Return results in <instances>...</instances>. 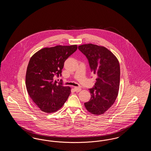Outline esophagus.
I'll return each instance as SVG.
<instances>
[{
  "instance_id": "esophagus-1",
  "label": "esophagus",
  "mask_w": 151,
  "mask_h": 151,
  "mask_svg": "<svg viewBox=\"0 0 151 151\" xmlns=\"http://www.w3.org/2000/svg\"><path fill=\"white\" fill-rule=\"evenodd\" d=\"M74 90L75 92H79L80 91H81V89L80 88H78V87H74Z\"/></svg>"
}]
</instances>
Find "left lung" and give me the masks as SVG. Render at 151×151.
Here are the masks:
<instances>
[{
    "label": "left lung",
    "mask_w": 151,
    "mask_h": 151,
    "mask_svg": "<svg viewBox=\"0 0 151 151\" xmlns=\"http://www.w3.org/2000/svg\"><path fill=\"white\" fill-rule=\"evenodd\" d=\"M87 58L91 71L97 75L91 98L84 103L86 110L94 115L105 113L115 102L120 83V66L118 59L107 48L92 43L78 46Z\"/></svg>",
    "instance_id": "8db88e82"
}]
</instances>
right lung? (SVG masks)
<instances>
[{"label": "right lung", "mask_w": 151, "mask_h": 151, "mask_svg": "<svg viewBox=\"0 0 151 151\" xmlns=\"http://www.w3.org/2000/svg\"><path fill=\"white\" fill-rule=\"evenodd\" d=\"M78 49L76 45L43 48L31 57L25 84L29 96L41 111L47 113L62 108L71 93V88L55 80L61 76L65 60Z\"/></svg>", "instance_id": "right-lung-1"}]
</instances>
